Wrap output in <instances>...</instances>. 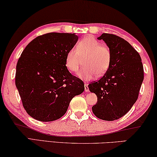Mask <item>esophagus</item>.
<instances>
[{"instance_id":"esophagus-1","label":"esophagus","mask_w":157,"mask_h":157,"mask_svg":"<svg viewBox=\"0 0 157 157\" xmlns=\"http://www.w3.org/2000/svg\"><path fill=\"white\" fill-rule=\"evenodd\" d=\"M85 92H89L90 90H89V87H88V86L87 85H85Z\"/></svg>"}]
</instances>
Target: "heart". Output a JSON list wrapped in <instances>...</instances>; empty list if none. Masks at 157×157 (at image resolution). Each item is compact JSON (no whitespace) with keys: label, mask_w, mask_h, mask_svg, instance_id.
<instances>
[{"label":"heart","mask_w":157,"mask_h":157,"mask_svg":"<svg viewBox=\"0 0 157 157\" xmlns=\"http://www.w3.org/2000/svg\"><path fill=\"white\" fill-rule=\"evenodd\" d=\"M85 66L78 72V77L85 81H90L96 75H105L112 62V50L109 46L101 45L98 40L87 37L78 42L77 48L68 50L65 56V65L70 71L77 72L84 58Z\"/></svg>","instance_id":"b5f03b06"}]
</instances>
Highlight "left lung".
I'll return each instance as SVG.
<instances>
[{
    "instance_id": "obj_1",
    "label": "left lung",
    "mask_w": 157,
    "mask_h": 157,
    "mask_svg": "<svg viewBox=\"0 0 157 157\" xmlns=\"http://www.w3.org/2000/svg\"><path fill=\"white\" fill-rule=\"evenodd\" d=\"M98 39L109 46L112 57L102 78L88 85L90 91L98 97L92 109L100 120L114 121L127 114L138 99L144 67L140 54L124 39L109 33H103Z\"/></svg>"
}]
</instances>
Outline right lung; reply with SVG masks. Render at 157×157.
<instances>
[{"label":"right lung","mask_w":157,"mask_h":157,"mask_svg":"<svg viewBox=\"0 0 157 157\" xmlns=\"http://www.w3.org/2000/svg\"><path fill=\"white\" fill-rule=\"evenodd\" d=\"M75 33H49L35 37L17 61L15 85L23 106L40 122L62 117L75 96L85 90L82 80L72 75L65 56L78 42Z\"/></svg>","instance_id":"add662e5"}]
</instances>
